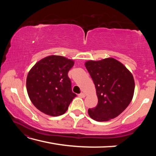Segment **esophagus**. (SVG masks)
<instances>
[{
    "label": "esophagus",
    "instance_id": "34e87169",
    "mask_svg": "<svg viewBox=\"0 0 156 156\" xmlns=\"http://www.w3.org/2000/svg\"><path fill=\"white\" fill-rule=\"evenodd\" d=\"M78 96L80 97V98H84L86 96V95H85V94L83 93V92H82V93H80V94L78 95Z\"/></svg>",
    "mask_w": 156,
    "mask_h": 156
}]
</instances>
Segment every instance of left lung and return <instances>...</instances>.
I'll return each instance as SVG.
<instances>
[{
  "label": "left lung",
  "instance_id": "1",
  "mask_svg": "<svg viewBox=\"0 0 156 156\" xmlns=\"http://www.w3.org/2000/svg\"><path fill=\"white\" fill-rule=\"evenodd\" d=\"M84 65L94 81L98 99L97 106L89 109V116L98 122L117 117L133 98L135 82L132 73L113 58L88 60Z\"/></svg>",
  "mask_w": 156,
  "mask_h": 156
}]
</instances>
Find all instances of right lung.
Segmentation results:
<instances>
[{
  "instance_id": "1",
  "label": "right lung",
  "mask_w": 156,
  "mask_h": 156,
  "mask_svg": "<svg viewBox=\"0 0 156 156\" xmlns=\"http://www.w3.org/2000/svg\"><path fill=\"white\" fill-rule=\"evenodd\" d=\"M74 61L61 56H47L28 73L26 87L29 98L41 112L51 116L64 114L76 96L68 77Z\"/></svg>"
}]
</instances>
